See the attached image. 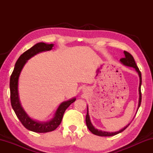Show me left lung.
Returning a JSON list of instances; mask_svg holds the SVG:
<instances>
[{
    "mask_svg": "<svg viewBox=\"0 0 153 153\" xmlns=\"http://www.w3.org/2000/svg\"><path fill=\"white\" fill-rule=\"evenodd\" d=\"M124 55H125V57L124 58H121L120 59L121 63L123 64L124 65L128 66V67H134V69H136V71L138 72V76L140 77V85H139V88H138V91H139V102H138V108L140 107L141 104V100H142V93H141V84H142V76H141V72L140 71L139 69L138 66L136 65V63L135 61H134V59L132 56V55H131L130 53H129L127 51H124ZM86 126L88 128L89 130L91 131L92 134H95L97 136H115L116 134H117L119 133L122 132L123 130L128 128L129 126V123L128 124V126H126V127H124L123 129H121V130L118 131H115V132H107V131H104L102 130H98V129H96L91 123L90 120V116L88 114V107L87 106V114L86 116Z\"/></svg>",
    "mask_w": 153,
    "mask_h": 153,
    "instance_id": "obj_1",
    "label": "left lung"
}]
</instances>
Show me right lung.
<instances>
[{"label":"right lung","instance_id":"obj_1","mask_svg":"<svg viewBox=\"0 0 153 153\" xmlns=\"http://www.w3.org/2000/svg\"><path fill=\"white\" fill-rule=\"evenodd\" d=\"M53 47V44L48 45L44 42H39L28 49L21 55L15 63L13 71L10 78V92H11V103L13 109L14 110L17 118L25 128L30 131L38 133H46L52 131L57 128L61 123L65 111L71 103L76 101V98H72L67 101L62 102L56 111L55 117L51 121L46 123L39 122L31 119L25 112L19 102V94H18V80L21 71L24 65L28 59L36 54L42 51H50Z\"/></svg>","mask_w":153,"mask_h":153}]
</instances>
